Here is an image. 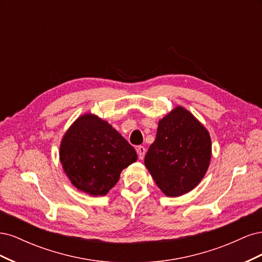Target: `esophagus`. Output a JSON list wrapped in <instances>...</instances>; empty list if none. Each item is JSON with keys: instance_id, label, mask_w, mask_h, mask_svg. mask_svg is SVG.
Returning <instances> with one entry per match:
<instances>
[{"instance_id": "esophagus-1", "label": "esophagus", "mask_w": 262, "mask_h": 262, "mask_svg": "<svg viewBox=\"0 0 262 262\" xmlns=\"http://www.w3.org/2000/svg\"><path fill=\"white\" fill-rule=\"evenodd\" d=\"M137 152H138V155H139L140 160H143L144 156H145V153H146L145 147H144V146H138Z\"/></svg>"}]
</instances>
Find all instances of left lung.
<instances>
[{
	"mask_svg": "<svg viewBox=\"0 0 262 262\" xmlns=\"http://www.w3.org/2000/svg\"><path fill=\"white\" fill-rule=\"evenodd\" d=\"M211 155L209 131L186 108L177 106L158 121L144 164L166 195L179 196L199 185Z\"/></svg>",
	"mask_w": 262,
	"mask_h": 262,
	"instance_id": "1",
	"label": "left lung"
}]
</instances>
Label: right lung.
<instances>
[{
	"label": "right lung",
	"mask_w": 262,
	"mask_h": 262,
	"mask_svg": "<svg viewBox=\"0 0 262 262\" xmlns=\"http://www.w3.org/2000/svg\"><path fill=\"white\" fill-rule=\"evenodd\" d=\"M59 155L71 184L94 196L107 194L121 171L138 160L129 142L94 114H84L72 123L62 138Z\"/></svg>",
	"instance_id": "right-lung-1"
}]
</instances>
